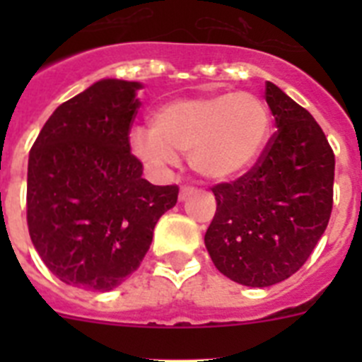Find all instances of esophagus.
Instances as JSON below:
<instances>
[{
    "label": "esophagus",
    "instance_id": "esophagus-1",
    "mask_svg": "<svg viewBox=\"0 0 362 362\" xmlns=\"http://www.w3.org/2000/svg\"><path fill=\"white\" fill-rule=\"evenodd\" d=\"M194 192H196V188L194 187H187V185H185V187H181V190H179V201H185L188 196H192Z\"/></svg>",
    "mask_w": 362,
    "mask_h": 362
}]
</instances>
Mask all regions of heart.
<instances>
[{"instance_id": "heart-1", "label": "heart", "mask_w": 362, "mask_h": 362, "mask_svg": "<svg viewBox=\"0 0 362 362\" xmlns=\"http://www.w3.org/2000/svg\"><path fill=\"white\" fill-rule=\"evenodd\" d=\"M270 134V110L248 92L175 99L152 117V129H136L132 146L153 166L174 165L177 152L206 179L235 177L259 159Z\"/></svg>"}]
</instances>
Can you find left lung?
<instances>
[{"mask_svg":"<svg viewBox=\"0 0 362 362\" xmlns=\"http://www.w3.org/2000/svg\"><path fill=\"white\" fill-rule=\"evenodd\" d=\"M277 132L250 170L212 187L217 210L204 245L217 270L264 288L293 276L330 221L335 156L319 123L267 83Z\"/></svg>","mask_w":362,"mask_h":362,"instance_id":"1","label":"left lung"}]
</instances>
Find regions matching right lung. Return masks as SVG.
Returning <instances> with one entry per match:
<instances>
[{
  "mask_svg": "<svg viewBox=\"0 0 362 362\" xmlns=\"http://www.w3.org/2000/svg\"><path fill=\"white\" fill-rule=\"evenodd\" d=\"M141 83L101 79L54 110L28 153L32 245L59 281L108 292L139 268L179 187L141 177L130 152Z\"/></svg>",
  "mask_w": 362,
  "mask_h": 362,
  "instance_id": "1",
  "label": "right lung"
}]
</instances>
